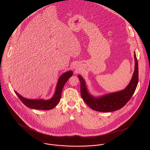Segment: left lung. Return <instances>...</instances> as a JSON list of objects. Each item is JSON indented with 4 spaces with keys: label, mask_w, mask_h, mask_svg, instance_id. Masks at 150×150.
Returning <instances> with one entry per match:
<instances>
[{
    "label": "left lung",
    "mask_w": 150,
    "mask_h": 150,
    "mask_svg": "<svg viewBox=\"0 0 150 150\" xmlns=\"http://www.w3.org/2000/svg\"><path fill=\"white\" fill-rule=\"evenodd\" d=\"M135 69L132 79L127 87L120 92L110 93L100 98H95L90 95L86 89V83L83 78L78 75L80 81V92L83 100L86 104L95 111L112 112L124 107L132 98L136 91L138 82V64L134 53Z\"/></svg>",
    "instance_id": "8db88e82"
}]
</instances>
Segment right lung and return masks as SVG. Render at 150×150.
I'll return each instance as SVG.
<instances>
[{
  "label": "right lung",
  "mask_w": 150,
  "mask_h": 150,
  "mask_svg": "<svg viewBox=\"0 0 150 150\" xmlns=\"http://www.w3.org/2000/svg\"><path fill=\"white\" fill-rule=\"evenodd\" d=\"M72 75L71 71L66 72L62 74L58 79L57 83L56 92L53 97L49 100H29L22 97L21 95L15 91V93L21 100L22 102L28 107L36 109V110H49L56 107L58 102H59L61 98V93L64 88V86Z\"/></svg>",
  "instance_id": "add662e5"
}]
</instances>
